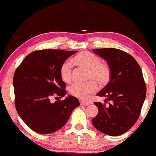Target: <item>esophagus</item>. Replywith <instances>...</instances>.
Listing matches in <instances>:
<instances>
[{
	"instance_id": "esophagus-1",
	"label": "esophagus",
	"mask_w": 156,
	"mask_h": 156,
	"mask_svg": "<svg viewBox=\"0 0 156 156\" xmlns=\"http://www.w3.org/2000/svg\"><path fill=\"white\" fill-rule=\"evenodd\" d=\"M80 104L81 105H83V106H89L90 103L89 102H87V101H80Z\"/></svg>"
}]
</instances>
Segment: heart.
Masks as SVG:
<instances>
[{
	"mask_svg": "<svg viewBox=\"0 0 156 156\" xmlns=\"http://www.w3.org/2000/svg\"><path fill=\"white\" fill-rule=\"evenodd\" d=\"M74 65L87 69V80L84 84H74L69 87V93L73 97L82 100H88L90 96L97 89V84L103 87L108 84L112 77V69L108 64L100 62V58L87 51L80 52L72 60ZM59 74L64 82L72 81L71 65L67 62L62 64Z\"/></svg>",
	"mask_w": 156,
	"mask_h": 156,
	"instance_id": "heart-1",
	"label": "heart"
}]
</instances>
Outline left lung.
Segmentation results:
<instances>
[{
    "label": "left lung",
    "mask_w": 156,
    "mask_h": 156,
    "mask_svg": "<svg viewBox=\"0 0 156 156\" xmlns=\"http://www.w3.org/2000/svg\"><path fill=\"white\" fill-rule=\"evenodd\" d=\"M107 61L112 69L108 84L97 94L106 97L104 105L94 102L99 113L91 122L97 130L108 136H120L131 129L140 116L146 95V86L137 61L116 48L94 49Z\"/></svg>",
    "instance_id": "8db88e82"
}]
</instances>
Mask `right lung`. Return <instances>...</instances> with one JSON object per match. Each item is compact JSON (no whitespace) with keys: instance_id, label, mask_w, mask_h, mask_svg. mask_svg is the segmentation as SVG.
<instances>
[{"instance_id":"1","label":"right lung","mask_w":156,"mask_h":156,"mask_svg":"<svg viewBox=\"0 0 156 156\" xmlns=\"http://www.w3.org/2000/svg\"><path fill=\"white\" fill-rule=\"evenodd\" d=\"M76 52L57 49L36 50L17 67L13 76L15 105L20 118L33 131L42 134L57 131L80 106L78 99L72 96L55 103L50 100L52 96L61 98L67 94L59 68Z\"/></svg>"}]
</instances>
